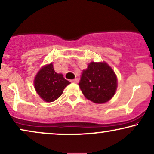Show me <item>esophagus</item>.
Instances as JSON below:
<instances>
[{"instance_id":"34e87169","label":"esophagus","mask_w":154,"mask_h":154,"mask_svg":"<svg viewBox=\"0 0 154 154\" xmlns=\"http://www.w3.org/2000/svg\"><path fill=\"white\" fill-rule=\"evenodd\" d=\"M72 83H78L79 82V79H72V80L71 81Z\"/></svg>"}]
</instances>
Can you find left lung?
I'll use <instances>...</instances> for the list:
<instances>
[{
	"label": "left lung",
	"instance_id": "obj_1",
	"mask_svg": "<svg viewBox=\"0 0 154 154\" xmlns=\"http://www.w3.org/2000/svg\"><path fill=\"white\" fill-rule=\"evenodd\" d=\"M116 82L115 74L107 64L92 62L86 70H83L79 86L87 99L102 104L115 94Z\"/></svg>",
	"mask_w": 154,
	"mask_h": 154
}]
</instances>
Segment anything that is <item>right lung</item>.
<instances>
[{
    "mask_svg": "<svg viewBox=\"0 0 154 154\" xmlns=\"http://www.w3.org/2000/svg\"><path fill=\"white\" fill-rule=\"evenodd\" d=\"M70 84L62 74L56 73L52 64L42 67L34 81L35 88L40 97L47 102H52L63 94L65 87Z\"/></svg>",
    "mask_w": 154,
    "mask_h": 154,
    "instance_id": "add662e5",
    "label": "right lung"
}]
</instances>
